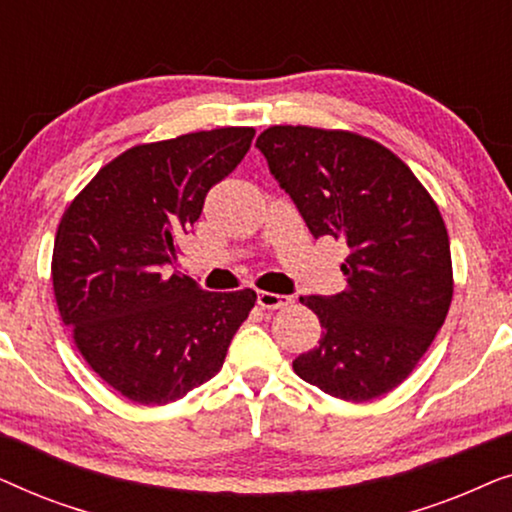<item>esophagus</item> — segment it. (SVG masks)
Masks as SVG:
<instances>
[{
  "label": "esophagus",
  "mask_w": 512,
  "mask_h": 512,
  "mask_svg": "<svg viewBox=\"0 0 512 512\" xmlns=\"http://www.w3.org/2000/svg\"><path fill=\"white\" fill-rule=\"evenodd\" d=\"M256 300L263 310H282V307L291 303L289 296H282V293H270V291H258Z\"/></svg>",
  "instance_id": "esophagus-1"
}]
</instances>
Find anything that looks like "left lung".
<instances>
[{
    "label": "left lung",
    "mask_w": 512,
    "mask_h": 512,
    "mask_svg": "<svg viewBox=\"0 0 512 512\" xmlns=\"http://www.w3.org/2000/svg\"><path fill=\"white\" fill-rule=\"evenodd\" d=\"M314 237L349 247L347 289L305 296L321 340L293 361L300 380L342 401L389 394L431 347L450 310V237L408 165L349 130L272 125L256 139Z\"/></svg>",
    "instance_id": "8db88e82"
}]
</instances>
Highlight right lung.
I'll list each match as a JSON object with an SVG mask.
<instances>
[{
	"label": "right lung",
	"instance_id": "add662e5",
	"mask_svg": "<svg viewBox=\"0 0 512 512\" xmlns=\"http://www.w3.org/2000/svg\"><path fill=\"white\" fill-rule=\"evenodd\" d=\"M254 128L137 144L69 202L53 244V293L88 366L139 405H165L219 373L256 291H202L167 275L209 188L249 151Z\"/></svg>",
	"mask_w": 512,
	"mask_h": 512
}]
</instances>
